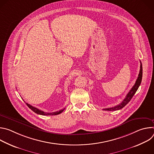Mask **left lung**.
<instances>
[{"label": "left lung", "instance_id": "1", "mask_svg": "<svg viewBox=\"0 0 154 154\" xmlns=\"http://www.w3.org/2000/svg\"><path fill=\"white\" fill-rule=\"evenodd\" d=\"M141 65H140V73L138 74V77L136 80V82L135 83V85H134V86L131 88V89L130 90V91L128 93V94H127V96H125V99H124V100L119 105L111 107V108H105L103 109L104 110H107V111H116V110H118V109H120L121 108H122L123 107H124L131 99V98L133 97V96H134V94H135V93L137 92V91L138 90V88L141 83V80H142V77H143V68H142V64L141 62Z\"/></svg>", "mask_w": 154, "mask_h": 154}]
</instances>
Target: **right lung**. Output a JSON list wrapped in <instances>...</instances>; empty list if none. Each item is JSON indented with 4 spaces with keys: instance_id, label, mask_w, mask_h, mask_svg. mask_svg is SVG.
I'll use <instances>...</instances> for the list:
<instances>
[{
    "instance_id": "right-lung-1",
    "label": "right lung",
    "mask_w": 154,
    "mask_h": 154,
    "mask_svg": "<svg viewBox=\"0 0 154 154\" xmlns=\"http://www.w3.org/2000/svg\"><path fill=\"white\" fill-rule=\"evenodd\" d=\"M26 104H27V105L32 109V110L33 112H34L36 113V114L41 115H47V116H48V115H59V114H60L61 113H62V112L64 111V109H65V108H63V109H61V110L57 111V112H55L46 113V112H43V111H42V110H40V109H38L37 108H36V107H35V106H32L31 105H30V104H29V103H26Z\"/></svg>"
}]
</instances>
